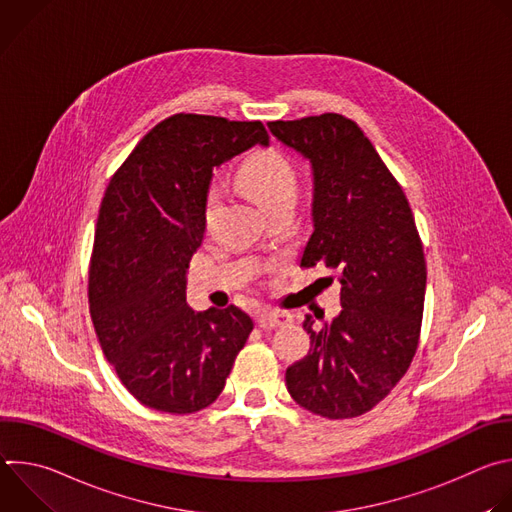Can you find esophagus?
I'll list each match as a JSON object with an SVG mask.
<instances>
[{"label":"esophagus","instance_id":"34e87169","mask_svg":"<svg viewBox=\"0 0 512 512\" xmlns=\"http://www.w3.org/2000/svg\"><path fill=\"white\" fill-rule=\"evenodd\" d=\"M285 322H287V316H283V314H279V312H267V310H263V312L257 314V324H259V328H263V330L277 328V326H281V324H285Z\"/></svg>","mask_w":512,"mask_h":512}]
</instances>
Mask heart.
Instances as JSON below:
<instances>
[{
    "label": "heart",
    "instance_id": "1",
    "mask_svg": "<svg viewBox=\"0 0 512 512\" xmlns=\"http://www.w3.org/2000/svg\"><path fill=\"white\" fill-rule=\"evenodd\" d=\"M237 180L263 212H269L283 204H296L298 174L291 162L273 148L249 156L239 168ZM216 206L218 192L212 190L206 196V221L214 216Z\"/></svg>",
    "mask_w": 512,
    "mask_h": 512
}]
</instances>
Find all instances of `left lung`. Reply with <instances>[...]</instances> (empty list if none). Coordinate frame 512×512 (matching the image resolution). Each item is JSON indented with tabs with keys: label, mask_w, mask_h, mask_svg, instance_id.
<instances>
[{
	"label": "left lung",
	"mask_w": 512,
	"mask_h": 512,
	"mask_svg": "<svg viewBox=\"0 0 512 512\" xmlns=\"http://www.w3.org/2000/svg\"><path fill=\"white\" fill-rule=\"evenodd\" d=\"M269 131L312 168V235L302 267L338 271L340 314L314 330L285 371L304 409L348 419L371 411L407 373L419 342L425 257L409 202L360 127L324 113L271 121Z\"/></svg>",
	"instance_id": "8db88e82"
}]
</instances>
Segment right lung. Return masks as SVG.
I'll return each mask as SVG.
<instances>
[{"label": "right lung", "mask_w": 512, "mask_h": 512, "mask_svg": "<svg viewBox=\"0 0 512 512\" xmlns=\"http://www.w3.org/2000/svg\"><path fill=\"white\" fill-rule=\"evenodd\" d=\"M261 121L174 115L111 178L89 269L91 318L105 358L145 407L194 413L225 389L253 320L231 306L194 312L186 271L202 243L212 170L253 145Z\"/></svg>", "instance_id": "1"}]
</instances>
